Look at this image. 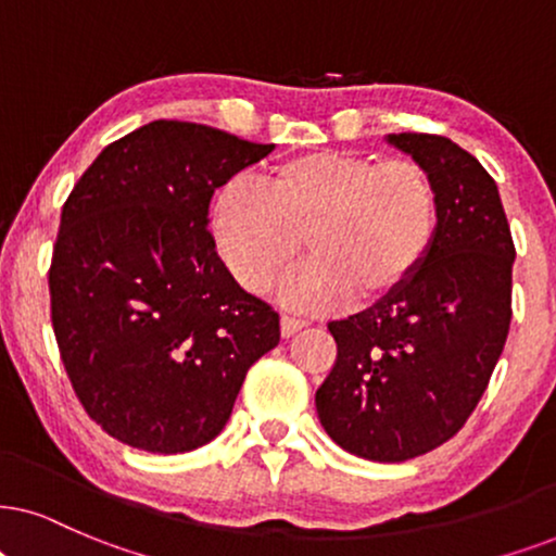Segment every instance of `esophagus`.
<instances>
[{
  "label": "esophagus",
  "mask_w": 556,
  "mask_h": 556,
  "mask_svg": "<svg viewBox=\"0 0 556 556\" xmlns=\"http://www.w3.org/2000/svg\"><path fill=\"white\" fill-rule=\"evenodd\" d=\"M305 326H307V320L294 318V315H282V336H285V339H290V336H294L300 328H305Z\"/></svg>",
  "instance_id": "esophagus-1"
}]
</instances>
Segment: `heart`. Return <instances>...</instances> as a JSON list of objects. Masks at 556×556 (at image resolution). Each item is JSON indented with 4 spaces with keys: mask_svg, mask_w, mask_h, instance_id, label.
<instances>
[{
    "mask_svg": "<svg viewBox=\"0 0 556 556\" xmlns=\"http://www.w3.org/2000/svg\"><path fill=\"white\" fill-rule=\"evenodd\" d=\"M439 223V189L424 164L351 151L300 153L258 189L230 179L210 210L217 256L249 292L287 277L305 238L313 262L282 290L302 311L395 298L433 254Z\"/></svg>",
    "mask_w": 556,
    "mask_h": 556,
    "instance_id": "heart-1",
    "label": "heart"
}]
</instances>
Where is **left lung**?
<instances>
[{"label": "left lung", "instance_id": "obj_1", "mask_svg": "<svg viewBox=\"0 0 556 556\" xmlns=\"http://www.w3.org/2000/svg\"><path fill=\"white\" fill-rule=\"evenodd\" d=\"M388 143L433 177L439 238L403 292L328 323L339 354L315 407L341 448L405 462L459 433L488 390L510 328L516 245L495 179L472 153L428 132Z\"/></svg>", "mask_w": 556, "mask_h": 556}]
</instances>
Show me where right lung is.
I'll return each mask as SVG.
<instances>
[{
  "mask_svg": "<svg viewBox=\"0 0 556 556\" xmlns=\"http://www.w3.org/2000/svg\"><path fill=\"white\" fill-rule=\"evenodd\" d=\"M274 143L153 121L110 143L61 210L48 271L61 362L112 439L153 454L223 431L279 313L236 282L207 230L213 192Z\"/></svg>",
  "mask_w": 556,
  "mask_h": 556,
  "instance_id": "obj_1",
  "label": "right lung"
}]
</instances>
